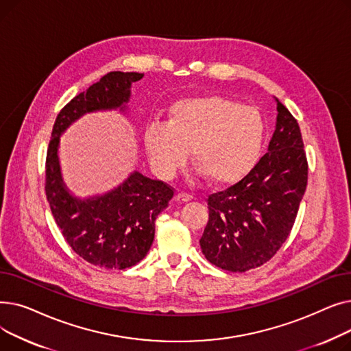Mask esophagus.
<instances>
[{"instance_id":"34e87169","label":"esophagus","mask_w":351,"mask_h":351,"mask_svg":"<svg viewBox=\"0 0 351 351\" xmlns=\"http://www.w3.org/2000/svg\"><path fill=\"white\" fill-rule=\"evenodd\" d=\"M175 199H176L178 202H180V204H185V202L192 200V196H191L189 193H183V192H180V193H178V195L175 196Z\"/></svg>"}]
</instances>
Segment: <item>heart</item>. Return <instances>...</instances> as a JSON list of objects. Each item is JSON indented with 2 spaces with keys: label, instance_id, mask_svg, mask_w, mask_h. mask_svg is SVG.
I'll list each match as a JSON object with an SVG mask.
<instances>
[{
  "label": "heart",
  "instance_id": "b5f03b06",
  "mask_svg": "<svg viewBox=\"0 0 351 351\" xmlns=\"http://www.w3.org/2000/svg\"><path fill=\"white\" fill-rule=\"evenodd\" d=\"M266 135L262 114L219 95L176 101L168 122L145 128V149L155 172L171 178L186 162L191 149L196 175L215 185H232L259 160Z\"/></svg>",
  "mask_w": 351,
  "mask_h": 351
}]
</instances>
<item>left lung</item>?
Instances as JSON below:
<instances>
[{
    "label": "left lung",
    "instance_id": "obj_1",
    "mask_svg": "<svg viewBox=\"0 0 351 351\" xmlns=\"http://www.w3.org/2000/svg\"><path fill=\"white\" fill-rule=\"evenodd\" d=\"M278 119L267 154L226 191L208 197L209 220L200 237L206 259L246 271L269 262L290 234L307 186V159L298 121L276 98Z\"/></svg>",
    "mask_w": 351,
    "mask_h": 351
}]
</instances>
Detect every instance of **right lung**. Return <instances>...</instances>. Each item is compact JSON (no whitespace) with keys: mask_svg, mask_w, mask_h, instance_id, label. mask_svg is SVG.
Returning <instances> with one entry per match:
<instances>
[{"mask_svg":"<svg viewBox=\"0 0 351 351\" xmlns=\"http://www.w3.org/2000/svg\"><path fill=\"white\" fill-rule=\"evenodd\" d=\"M143 73L114 71L71 99L55 119L45 163V193L55 222L72 250L88 263L122 270L141 262L155 237V220L168 208L173 189L135 171L104 195L73 196L64 183L60 136L69 125L97 110H126L131 85Z\"/></svg>","mask_w":351,"mask_h":351,"instance_id":"add662e5","label":"right lung"}]
</instances>
